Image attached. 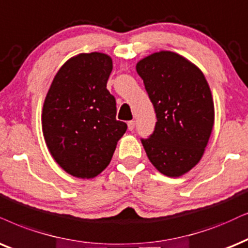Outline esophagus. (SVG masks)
<instances>
[{
	"label": "esophagus",
	"instance_id": "esophagus-1",
	"mask_svg": "<svg viewBox=\"0 0 248 248\" xmlns=\"http://www.w3.org/2000/svg\"><path fill=\"white\" fill-rule=\"evenodd\" d=\"M128 129H129L130 131L131 130H134V128H135V121L134 120H131V121H128Z\"/></svg>",
	"mask_w": 248,
	"mask_h": 248
}]
</instances>
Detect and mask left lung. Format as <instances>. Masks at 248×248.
I'll use <instances>...</instances> for the list:
<instances>
[{
	"mask_svg": "<svg viewBox=\"0 0 248 248\" xmlns=\"http://www.w3.org/2000/svg\"><path fill=\"white\" fill-rule=\"evenodd\" d=\"M142 78L156 114L155 131L142 140L151 164L168 177H180L202 159L214 126L208 82L193 62L173 51L140 59Z\"/></svg>",
	"mask_w": 248,
	"mask_h": 248,
	"instance_id": "obj_1",
	"label": "left lung"
}]
</instances>
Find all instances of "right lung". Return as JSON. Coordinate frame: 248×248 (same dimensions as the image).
I'll list each match as a JSON object with an SVG mask.
<instances>
[{
	"instance_id": "obj_1",
	"label": "right lung",
	"mask_w": 248,
	"mask_h": 248,
	"mask_svg": "<svg viewBox=\"0 0 248 248\" xmlns=\"http://www.w3.org/2000/svg\"><path fill=\"white\" fill-rule=\"evenodd\" d=\"M113 64L102 52L79 54L56 74L42 108L50 155L72 176L93 178L108 167L127 124L115 119V98L106 89Z\"/></svg>"
}]
</instances>
